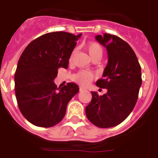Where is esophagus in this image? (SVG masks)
<instances>
[{
	"instance_id": "34e87169",
	"label": "esophagus",
	"mask_w": 158,
	"mask_h": 158,
	"mask_svg": "<svg viewBox=\"0 0 158 158\" xmlns=\"http://www.w3.org/2000/svg\"><path fill=\"white\" fill-rule=\"evenodd\" d=\"M79 90H80V91L85 90V88H83V87H79Z\"/></svg>"
}]
</instances>
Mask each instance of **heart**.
Instances as JSON below:
<instances>
[{
    "instance_id": "1",
    "label": "heart",
    "mask_w": 158,
    "mask_h": 158,
    "mask_svg": "<svg viewBox=\"0 0 158 158\" xmlns=\"http://www.w3.org/2000/svg\"><path fill=\"white\" fill-rule=\"evenodd\" d=\"M85 49L86 50V51L88 52V54H89V56L91 57V58L94 57H97V56H101L102 57L103 54V48L102 46L99 44V43L97 42H90L88 43L87 44H86L85 46ZM75 51L72 53L70 56V59L69 60H72V57L74 55ZM94 78V76L93 73L88 72V71H80L78 73H76V75L73 76V79H74L76 82H77L78 83L81 84L82 86H86Z\"/></svg>"
}]
</instances>
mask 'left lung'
Listing matches in <instances>:
<instances>
[{"label": "left lung", "mask_w": 158, "mask_h": 158, "mask_svg": "<svg viewBox=\"0 0 158 158\" xmlns=\"http://www.w3.org/2000/svg\"><path fill=\"white\" fill-rule=\"evenodd\" d=\"M96 40L106 48L108 56L103 78L96 85L107 91L102 96L91 92L86 114L97 127H114L129 115L136 104L142 84L141 67L133 50L120 37L104 33L96 36Z\"/></svg>", "instance_id": "1"}]
</instances>
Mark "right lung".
<instances>
[{"instance_id": "add662e5", "label": "right lung", "mask_w": 158, "mask_h": 158, "mask_svg": "<svg viewBox=\"0 0 158 158\" xmlns=\"http://www.w3.org/2000/svg\"><path fill=\"white\" fill-rule=\"evenodd\" d=\"M82 34L53 32L42 35L26 48L15 74V90L23 115L36 126L49 128L65 115L68 103L79 90L74 82L57 89L54 79L69 59Z\"/></svg>"}]
</instances>
